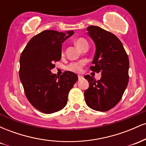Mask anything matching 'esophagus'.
Here are the masks:
<instances>
[{"instance_id": "obj_1", "label": "esophagus", "mask_w": 146, "mask_h": 146, "mask_svg": "<svg viewBox=\"0 0 146 146\" xmlns=\"http://www.w3.org/2000/svg\"><path fill=\"white\" fill-rule=\"evenodd\" d=\"M82 78H83L82 76H81V75H78V79H79V80H82Z\"/></svg>"}]
</instances>
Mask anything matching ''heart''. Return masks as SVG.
<instances>
[{"instance_id": "heart-1", "label": "heart", "mask_w": 146, "mask_h": 146, "mask_svg": "<svg viewBox=\"0 0 146 146\" xmlns=\"http://www.w3.org/2000/svg\"><path fill=\"white\" fill-rule=\"evenodd\" d=\"M75 44H76V46L80 48V50H82L84 46L88 45V42L86 41V40H85L83 38H78L75 41ZM84 65V62H73L71 63L69 65H68L67 69L73 72H80L82 70V68Z\"/></svg>"}]
</instances>
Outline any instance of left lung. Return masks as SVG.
Returning a JSON list of instances; mask_svg holds the SVG:
<instances>
[{"mask_svg":"<svg viewBox=\"0 0 146 146\" xmlns=\"http://www.w3.org/2000/svg\"><path fill=\"white\" fill-rule=\"evenodd\" d=\"M86 30L96 46L90 69L100 72L102 78L95 80L85 75L90 84L84 91L85 102L92 109L108 111L119 103L128 86V57L121 42L113 33L93 25Z\"/></svg>","mask_w":146,"mask_h":146,"instance_id":"left-lung-1","label":"left lung"}]
</instances>
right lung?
<instances>
[{
  "label": "right lung",
  "instance_id": "1",
  "mask_svg": "<svg viewBox=\"0 0 146 146\" xmlns=\"http://www.w3.org/2000/svg\"><path fill=\"white\" fill-rule=\"evenodd\" d=\"M45 30L33 36L22 52L19 76L25 95L31 104L45 114L62 110L78 77L65 71L60 77L51 73L54 62L62 56V43L74 33Z\"/></svg>",
  "mask_w": 146,
  "mask_h": 146
}]
</instances>
